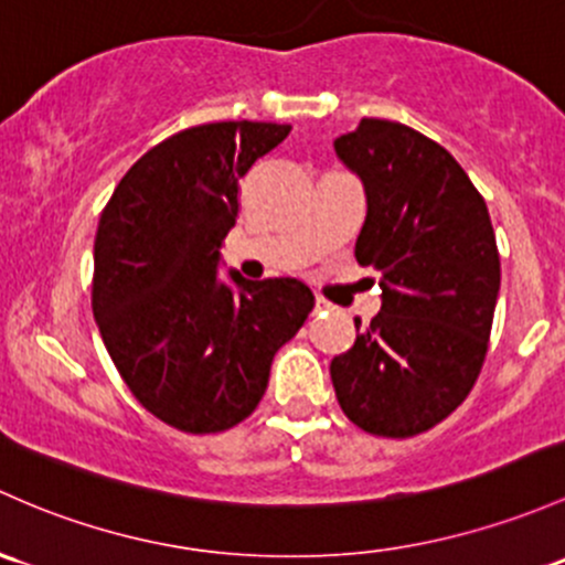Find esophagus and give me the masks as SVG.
<instances>
[{
  "label": "esophagus",
  "instance_id": "1",
  "mask_svg": "<svg viewBox=\"0 0 565 565\" xmlns=\"http://www.w3.org/2000/svg\"><path fill=\"white\" fill-rule=\"evenodd\" d=\"M313 308H317V311H328L330 302L324 300V298H317V302H313Z\"/></svg>",
  "mask_w": 565,
  "mask_h": 565
}]
</instances>
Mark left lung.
Segmentation results:
<instances>
[{"mask_svg":"<svg viewBox=\"0 0 565 565\" xmlns=\"http://www.w3.org/2000/svg\"><path fill=\"white\" fill-rule=\"evenodd\" d=\"M332 148L365 192L354 257L382 289V311L354 319L352 349L332 358V387L365 433L417 436L482 371L501 289L490 213L452 153L406 124L362 118Z\"/></svg>","mask_w":565,"mask_h":565,"instance_id":"8db88e82","label":"left lung"}]
</instances>
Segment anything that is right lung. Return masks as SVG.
Wrapping results in <instances>:
<instances>
[{
	"mask_svg": "<svg viewBox=\"0 0 565 565\" xmlns=\"http://www.w3.org/2000/svg\"><path fill=\"white\" fill-rule=\"evenodd\" d=\"M289 124L183 129L132 164L99 216L94 322L142 408L183 433L227 430L263 401L313 295L298 278L218 276L237 189Z\"/></svg>",
	"mask_w": 565,
	"mask_h": 565,
	"instance_id": "obj_1",
	"label": "right lung"
}]
</instances>
